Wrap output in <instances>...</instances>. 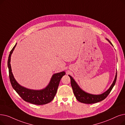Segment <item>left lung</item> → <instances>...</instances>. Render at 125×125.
I'll return each mask as SVG.
<instances>
[{
    "label": "left lung",
    "mask_w": 125,
    "mask_h": 125,
    "mask_svg": "<svg viewBox=\"0 0 125 125\" xmlns=\"http://www.w3.org/2000/svg\"><path fill=\"white\" fill-rule=\"evenodd\" d=\"M106 40L110 43L111 45L113 46L111 42L109 40L107 39H106ZM68 76L70 77V81H71V86L72 87L73 94L77 100L80 102L85 103V104H94V103H96L104 100L108 95L110 94V91L112 89L116 82L117 72L115 73V80H114L113 83L109 89L104 92V93L100 94H93L86 93V91H84L80 87V86L71 75H68Z\"/></svg>",
    "instance_id": "obj_1"
}]
</instances>
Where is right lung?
Masks as SVG:
<instances>
[{
  "label": "right lung",
  "instance_id": "1",
  "mask_svg": "<svg viewBox=\"0 0 125 125\" xmlns=\"http://www.w3.org/2000/svg\"><path fill=\"white\" fill-rule=\"evenodd\" d=\"M17 43L10 52L8 61L9 77L13 89L24 101L31 104L41 105L51 102L56 95L60 81L63 76L65 74V72L63 71L54 73L52 75L50 83L46 87L42 89H31L20 85L16 81L14 77L10 64V57Z\"/></svg>",
  "mask_w": 125,
  "mask_h": 125
}]
</instances>
